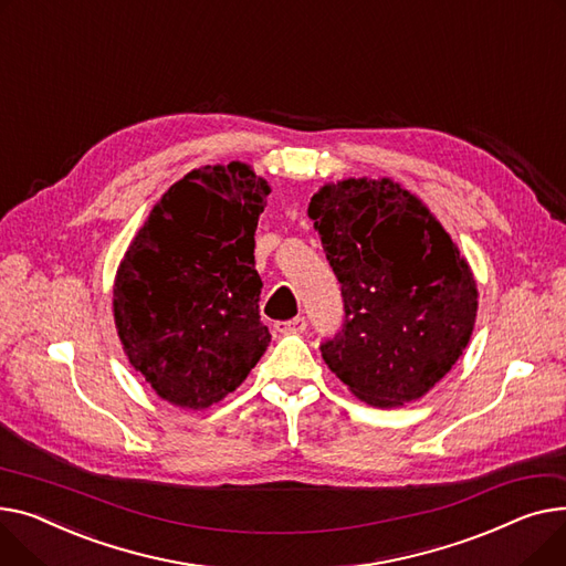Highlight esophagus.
Wrapping results in <instances>:
<instances>
[{
	"instance_id": "34e87169",
	"label": "esophagus",
	"mask_w": 566,
	"mask_h": 566,
	"mask_svg": "<svg viewBox=\"0 0 566 566\" xmlns=\"http://www.w3.org/2000/svg\"><path fill=\"white\" fill-rule=\"evenodd\" d=\"M306 324H308L306 317L296 315V317H292V319H281V322H276L274 328L279 331V334H304Z\"/></svg>"
}]
</instances>
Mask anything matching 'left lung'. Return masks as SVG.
Wrapping results in <instances>:
<instances>
[{
  "instance_id": "8db88e82",
  "label": "left lung",
  "mask_w": 566,
  "mask_h": 566,
  "mask_svg": "<svg viewBox=\"0 0 566 566\" xmlns=\"http://www.w3.org/2000/svg\"><path fill=\"white\" fill-rule=\"evenodd\" d=\"M345 319L322 358L373 407H402L441 381L469 345L478 287L443 226L390 180H343L308 206Z\"/></svg>"
}]
</instances>
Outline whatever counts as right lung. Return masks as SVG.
I'll use <instances>...</instances> for the list:
<instances>
[{"label": "right lung", "mask_w": 566, "mask_h": 566, "mask_svg": "<svg viewBox=\"0 0 566 566\" xmlns=\"http://www.w3.org/2000/svg\"><path fill=\"white\" fill-rule=\"evenodd\" d=\"M268 182L247 164L187 174L153 208L114 285L123 349L166 402L206 409L268 349L255 228Z\"/></svg>", "instance_id": "add662e5"}]
</instances>
